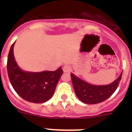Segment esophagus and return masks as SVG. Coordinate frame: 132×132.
Listing matches in <instances>:
<instances>
[{"mask_svg":"<svg viewBox=\"0 0 132 132\" xmlns=\"http://www.w3.org/2000/svg\"><path fill=\"white\" fill-rule=\"evenodd\" d=\"M63 71L65 73H69V72L71 71V66L69 65H65L63 67Z\"/></svg>","mask_w":132,"mask_h":132,"instance_id":"1","label":"esophagus"}]
</instances>
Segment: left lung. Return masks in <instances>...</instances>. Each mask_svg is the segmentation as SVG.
Instances as JSON below:
<instances>
[{
    "label": "left lung",
    "mask_w": 132,
    "mask_h": 132,
    "mask_svg": "<svg viewBox=\"0 0 132 132\" xmlns=\"http://www.w3.org/2000/svg\"><path fill=\"white\" fill-rule=\"evenodd\" d=\"M122 72L114 82L106 85H94L71 73L72 82L77 96L85 104H94L101 103L108 99L115 92L122 79Z\"/></svg>",
    "instance_id": "8db88e82"
}]
</instances>
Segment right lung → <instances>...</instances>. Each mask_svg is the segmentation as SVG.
<instances>
[{
    "label": "right lung",
    "mask_w": 132,
    "mask_h": 132,
    "mask_svg": "<svg viewBox=\"0 0 132 132\" xmlns=\"http://www.w3.org/2000/svg\"><path fill=\"white\" fill-rule=\"evenodd\" d=\"M14 44L11 45L7 61V71L12 86L25 101L33 103L47 102L54 94L58 81L63 73V69L60 67L54 71L34 73L22 71L14 56Z\"/></svg>",
    "instance_id": "add662e5"
}]
</instances>
